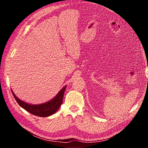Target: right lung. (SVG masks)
I'll return each mask as SVG.
<instances>
[{
  "label": "right lung",
  "mask_w": 148,
  "mask_h": 148,
  "mask_svg": "<svg viewBox=\"0 0 148 148\" xmlns=\"http://www.w3.org/2000/svg\"><path fill=\"white\" fill-rule=\"evenodd\" d=\"M66 86L64 87L57 94V96L53 99L51 101L46 102V103L38 104V105H32L25 103L21 100L19 99L12 91L14 97L16 100L17 103L20 106H21L29 113L34 115V116L40 117H47L53 114L58 110V109L61 106L62 103V99L64 93L65 89Z\"/></svg>",
  "instance_id": "obj_1"
}]
</instances>
